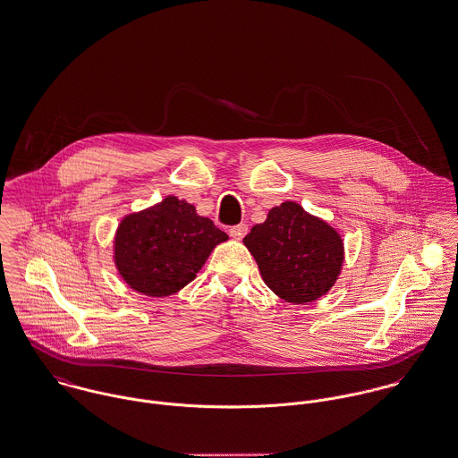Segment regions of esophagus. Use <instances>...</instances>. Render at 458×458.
<instances>
[{
	"mask_svg": "<svg viewBox=\"0 0 458 458\" xmlns=\"http://www.w3.org/2000/svg\"><path fill=\"white\" fill-rule=\"evenodd\" d=\"M247 233H249V225H247V224H238V225H234V227L229 229V234H231V238H234V240H243Z\"/></svg>",
	"mask_w": 458,
	"mask_h": 458,
	"instance_id": "1",
	"label": "esophagus"
}]
</instances>
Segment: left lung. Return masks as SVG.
<instances>
[{"label": "left lung", "mask_w": 458, "mask_h": 458, "mask_svg": "<svg viewBox=\"0 0 458 458\" xmlns=\"http://www.w3.org/2000/svg\"><path fill=\"white\" fill-rule=\"evenodd\" d=\"M264 284L292 304L315 302L331 291L344 262L341 234L295 201L267 211L243 238Z\"/></svg>", "instance_id": "left-lung-1"}]
</instances>
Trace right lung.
<instances>
[{"label": "right lung", "instance_id": "1", "mask_svg": "<svg viewBox=\"0 0 458 458\" xmlns=\"http://www.w3.org/2000/svg\"><path fill=\"white\" fill-rule=\"evenodd\" d=\"M229 236L196 207L166 196L148 208L125 213L114 236V264L125 285L147 297L187 287L209 253Z\"/></svg>", "mask_w": 458, "mask_h": 458}]
</instances>
